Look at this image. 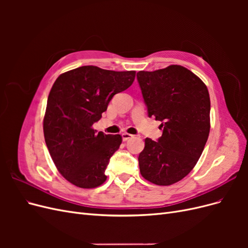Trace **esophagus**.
Masks as SVG:
<instances>
[{"label":"esophagus","mask_w":248,"mask_h":248,"mask_svg":"<svg viewBox=\"0 0 248 248\" xmlns=\"http://www.w3.org/2000/svg\"><path fill=\"white\" fill-rule=\"evenodd\" d=\"M132 137L133 136H132V134H130V133H127V132L122 133V140H123V141H126V140H130Z\"/></svg>","instance_id":"1"}]
</instances>
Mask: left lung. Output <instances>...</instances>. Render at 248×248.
<instances>
[{"label":"left lung","instance_id":"8db88e82","mask_svg":"<svg viewBox=\"0 0 248 248\" xmlns=\"http://www.w3.org/2000/svg\"><path fill=\"white\" fill-rule=\"evenodd\" d=\"M148 116L160 121L162 136L145 140L139 155L141 176L156 185L182 180L201 157L210 131L206 85L185 67L170 65L137 74Z\"/></svg>","mask_w":248,"mask_h":248}]
</instances>
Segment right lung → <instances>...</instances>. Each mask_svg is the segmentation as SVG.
Instances as JSON below:
<instances>
[{"instance_id": "add662e5", "label": "right lung", "mask_w": 248, "mask_h": 248, "mask_svg": "<svg viewBox=\"0 0 248 248\" xmlns=\"http://www.w3.org/2000/svg\"><path fill=\"white\" fill-rule=\"evenodd\" d=\"M134 78L136 71L81 66L56 79L43 120L44 139L58 170L73 185L95 188L107 180L104 171L122 137L97 133L92 125Z\"/></svg>"}]
</instances>
